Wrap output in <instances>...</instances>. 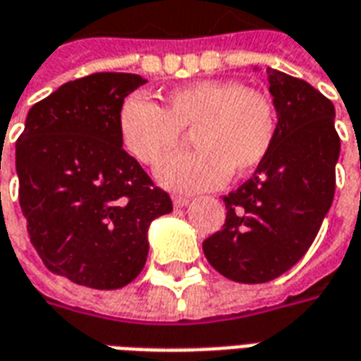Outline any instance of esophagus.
<instances>
[{"label": "esophagus", "mask_w": 361, "mask_h": 361, "mask_svg": "<svg viewBox=\"0 0 361 361\" xmlns=\"http://www.w3.org/2000/svg\"><path fill=\"white\" fill-rule=\"evenodd\" d=\"M172 201H173V207H185V204H188L191 199L185 195H173Z\"/></svg>", "instance_id": "obj_1"}]
</instances>
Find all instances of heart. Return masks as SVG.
I'll use <instances>...</instances> for the list:
<instances>
[{
  "label": "heart",
  "mask_w": 361,
  "mask_h": 361,
  "mask_svg": "<svg viewBox=\"0 0 361 361\" xmlns=\"http://www.w3.org/2000/svg\"><path fill=\"white\" fill-rule=\"evenodd\" d=\"M183 130L192 131L195 151L171 159ZM121 145L145 166H158V180L176 191L220 188L234 176L255 170L276 137L271 98L235 81H199L172 90L160 108L142 94L119 106Z\"/></svg>",
  "instance_id": "obj_1"
}]
</instances>
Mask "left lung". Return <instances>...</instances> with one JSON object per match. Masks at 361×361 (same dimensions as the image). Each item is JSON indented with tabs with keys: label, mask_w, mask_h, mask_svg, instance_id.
Here are the masks:
<instances>
[{
	"label": "left lung",
	"mask_w": 361,
	"mask_h": 361,
	"mask_svg": "<svg viewBox=\"0 0 361 361\" xmlns=\"http://www.w3.org/2000/svg\"><path fill=\"white\" fill-rule=\"evenodd\" d=\"M276 137L243 185L224 197L226 222L203 242L207 261L243 284L284 274L310 250L334 197L341 139L333 102L310 82L267 69Z\"/></svg>",
	"instance_id": "8db88e82"
}]
</instances>
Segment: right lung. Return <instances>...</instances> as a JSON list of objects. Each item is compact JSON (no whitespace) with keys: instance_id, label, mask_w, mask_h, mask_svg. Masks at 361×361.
<instances>
[{"instance_id":"right-lung-1","label":"right lung","mask_w":361,"mask_h":361,"mask_svg":"<svg viewBox=\"0 0 361 361\" xmlns=\"http://www.w3.org/2000/svg\"><path fill=\"white\" fill-rule=\"evenodd\" d=\"M145 82L133 73L66 82L30 108L17 139L30 243L51 272L81 286L129 284L147 263L150 222L172 211L119 139V106Z\"/></svg>"}]
</instances>
